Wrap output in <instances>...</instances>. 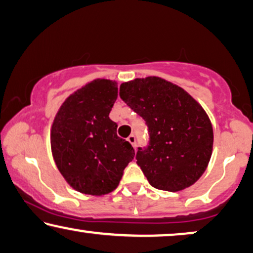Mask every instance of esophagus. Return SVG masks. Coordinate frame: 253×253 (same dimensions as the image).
Here are the masks:
<instances>
[{
    "label": "esophagus",
    "mask_w": 253,
    "mask_h": 253,
    "mask_svg": "<svg viewBox=\"0 0 253 253\" xmlns=\"http://www.w3.org/2000/svg\"><path fill=\"white\" fill-rule=\"evenodd\" d=\"M127 141H128V142L132 144L134 148L136 147V139H135V135H134V134H130V135L127 137Z\"/></svg>",
    "instance_id": "esophagus-1"
}]
</instances>
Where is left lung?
<instances>
[{
	"label": "left lung",
	"mask_w": 253,
	"mask_h": 253,
	"mask_svg": "<svg viewBox=\"0 0 253 253\" xmlns=\"http://www.w3.org/2000/svg\"><path fill=\"white\" fill-rule=\"evenodd\" d=\"M121 99L146 120L149 146L136 163L151 186L177 192L206 171L213 151V127L203 106L183 87L156 76L120 85Z\"/></svg>",
	"instance_id": "8db88e82"
}]
</instances>
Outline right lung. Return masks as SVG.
Instances as JSON below:
<instances>
[{"mask_svg": "<svg viewBox=\"0 0 253 253\" xmlns=\"http://www.w3.org/2000/svg\"><path fill=\"white\" fill-rule=\"evenodd\" d=\"M117 97L116 81L93 80L72 93L54 118V162L81 193L99 197L116 190L135 155L132 144L117 135L118 125L109 117Z\"/></svg>", "mask_w": 253, "mask_h": 253, "instance_id": "add662e5", "label": "right lung"}]
</instances>
